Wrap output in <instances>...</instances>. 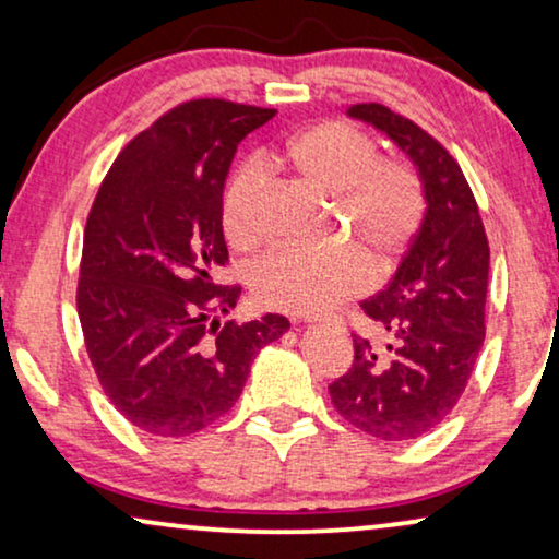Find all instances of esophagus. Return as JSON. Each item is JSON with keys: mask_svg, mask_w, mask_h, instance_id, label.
Listing matches in <instances>:
<instances>
[{"mask_svg": "<svg viewBox=\"0 0 559 559\" xmlns=\"http://www.w3.org/2000/svg\"><path fill=\"white\" fill-rule=\"evenodd\" d=\"M305 323H308V325H310V323H316V320H310V318H308V320H305Z\"/></svg>", "mask_w": 559, "mask_h": 559, "instance_id": "esophagus-1", "label": "esophagus"}]
</instances>
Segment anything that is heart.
I'll list each match as a JSON object with an SVG mask.
<instances>
[{
	"label": "heart",
	"mask_w": 559,
	"mask_h": 559,
	"mask_svg": "<svg viewBox=\"0 0 559 559\" xmlns=\"http://www.w3.org/2000/svg\"><path fill=\"white\" fill-rule=\"evenodd\" d=\"M277 163L305 186L323 195H338L343 218L361 228L379 257L400 251L423 221V186L412 167L381 159L371 136L343 121H320L280 150ZM257 165L241 167L224 195L226 239L236 249H251L262 239L257 218ZM371 282L369 264L354 249L272 251L257 264L254 295L259 302L289 316H318L361 295Z\"/></svg>",
	"instance_id": "1"
}]
</instances>
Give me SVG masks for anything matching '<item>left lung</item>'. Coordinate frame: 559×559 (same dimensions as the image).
Returning a JSON list of instances; mask_svg holds the SVG:
<instances>
[{
    "mask_svg": "<svg viewBox=\"0 0 559 559\" xmlns=\"http://www.w3.org/2000/svg\"><path fill=\"white\" fill-rule=\"evenodd\" d=\"M348 117L412 159L425 216L392 282L361 302L386 343L354 335V364L328 392L358 430L404 442L438 427L468 384L486 338L488 239L468 180L438 140L381 104H356Z\"/></svg>",
    "mask_w": 559,
    "mask_h": 559,
    "instance_id": "obj_1",
    "label": "left lung"
}]
</instances>
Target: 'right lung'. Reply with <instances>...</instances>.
Here are the masks:
<instances>
[{"label": "right lung", "mask_w": 559, "mask_h": 559, "mask_svg": "<svg viewBox=\"0 0 559 559\" xmlns=\"http://www.w3.org/2000/svg\"><path fill=\"white\" fill-rule=\"evenodd\" d=\"M274 109L195 98L121 150L83 231L79 318L104 394L129 423L186 438L224 417L285 316L221 323L241 287L226 264L224 186L236 147Z\"/></svg>", "instance_id": "right-lung-1"}]
</instances>
